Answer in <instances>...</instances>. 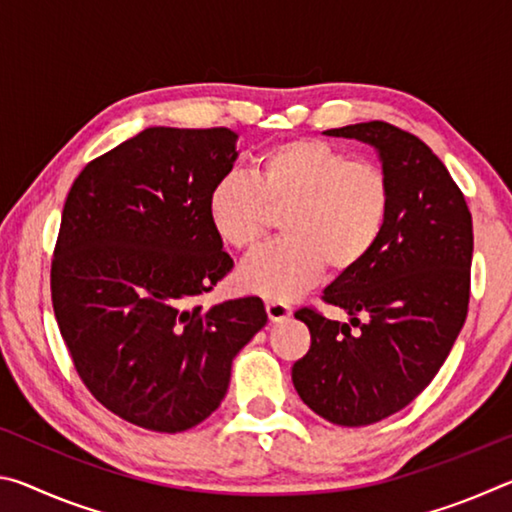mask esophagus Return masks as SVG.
Returning a JSON list of instances; mask_svg holds the SVG:
<instances>
[{"mask_svg":"<svg viewBox=\"0 0 512 512\" xmlns=\"http://www.w3.org/2000/svg\"><path fill=\"white\" fill-rule=\"evenodd\" d=\"M266 314L273 320V323H277V320H287L291 316V307H289V302L271 298V300H266Z\"/></svg>","mask_w":512,"mask_h":512,"instance_id":"1","label":"esophagus"}]
</instances>
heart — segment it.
Instances as JSON below:
<instances>
[{"label":"heart","instance_id":"b5f03b06","mask_svg":"<svg viewBox=\"0 0 512 512\" xmlns=\"http://www.w3.org/2000/svg\"><path fill=\"white\" fill-rule=\"evenodd\" d=\"M386 169L318 137L277 142L255 158L253 176L225 173L207 194L216 235L253 250L282 214L284 239L246 259L239 284L268 298H289L329 268L339 275L366 262L391 219Z\"/></svg>","mask_w":512,"mask_h":512}]
</instances>
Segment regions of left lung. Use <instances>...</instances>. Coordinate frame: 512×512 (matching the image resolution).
<instances>
[{"mask_svg": "<svg viewBox=\"0 0 512 512\" xmlns=\"http://www.w3.org/2000/svg\"><path fill=\"white\" fill-rule=\"evenodd\" d=\"M325 133L375 146L391 178L393 207L366 262L341 273L320 296L348 311L360 332L300 307L296 318L309 327L311 345L293 363L291 379L320 418L363 427L411 404L452 350L470 305L472 214L420 137L386 121Z\"/></svg>", "mask_w": 512, "mask_h": 512, "instance_id": "8db88e82", "label": "left lung"}]
</instances>
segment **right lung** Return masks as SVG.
<instances>
[{
    "label": "right lung",
    "mask_w": 512,
    "mask_h": 512,
    "mask_svg": "<svg viewBox=\"0 0 512 512\" xmlns=\"http://www.w3.org/2000/svg\"><path fill=\"white\" fill-rule=\"evenodd\" d=\"M235 142L230 128H146L67 194L51 259L60 336L85 388L137 427L178 433L212 415L268 320L255 296L196 305L235 266L207 216Z\"/></svg>",
    "instance_id": "right-lung-1"
}]
</instances>
